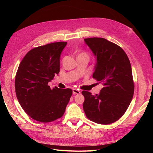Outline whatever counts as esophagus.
<instances>
[{
    "label": "esophagus",
    "mask_w": 153,
    "mask_h": 153,
    "mask_svg": "<svg viewBox=\"0 0 153 153\" xmlns=\"http://www.w3.org/2000/svg\"><path fill=\"white\" fill-rule=\"evenodd\" d=\"M80 92H81V91H79L78 89H73V94H80Z\"/></svg>",
    "instance_id": "34e87169"
}]
</instances>
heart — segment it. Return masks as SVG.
Listing matches in <instances>:
<instances>
[{"label":"heart","mask_w":153,"mask_h":153,"mask_svg":"<svg viewBox=\"0 0 153 153\" xmlns=\"http://www.w3.org/2000/svg\"><path fill=\"white\" fill-rule=\"evenodd\" d=\"M84 55H85V54H84Z\"/></svg>","instance_id":"heart-1"}]
</instances>
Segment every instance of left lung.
Wrapping results in <instances>:
<instances>
[{"instance_id": "1", "label": "left lung", "mask_w": 153, "mask_h": 153, "mask_svg": "<svg viewBox=\"0 0 153 153\" xmlns=\"http://www.w3.org/2000/svg\"><path fill=\"white\" fill-rule=\"evenodd\" d=\"M96 59L92 77L103 85L99 94L83 91L87 117L100 124L117 121L126 112L134 93L132 70L124 51L101 38L84 39Z\"/></svg>"}]
</instances>
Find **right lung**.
Segmentation results:
<instances>
[{"mask_svg": "<svg viewBox=\"0 0 153 153\" xmlns=\"http://www.w3.org/2000/svg\"><path fill=\"white\" fill-rule=\"evenodd\" d=\"M66 42L30 50L22 59L15 77L18 102L35 121L49 123L61 118L72 95L71 89H50L48 82L60 71V58Z\"/></svg>", "mask_w": 153, "mask_h": 153, "instance_id": "obj_1", "label": "right lung"}]
</instances>
